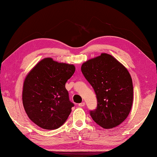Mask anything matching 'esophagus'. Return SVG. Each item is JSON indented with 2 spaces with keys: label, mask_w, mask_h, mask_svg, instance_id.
<instances>
[{
  "label": "esophagus",
  "mask_w": 157,
  "mask_h": 157,
  "mask_svg": "<svg viewBox=\"0 0 157 157\" xmlns=\"http://www.w3.org/2000/svg\"><path fill=\"white\" fill-rule=\"evenodd\" d=\"M78 105H79L80 107L85 106V102H82V103H80V104H78Z\"/></svg>",
  "instance_id": "1"
}]
</instances>
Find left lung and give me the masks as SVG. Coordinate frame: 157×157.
I'll use <instances>...</instances> for the list:
<instances>
[{"label":"left lung","instance_id":"1","mask_svg":"<svg viewBox=\"0 0 157 157\" xmlns=\"http://www.w3.org/2000/svg\"><path fill=\"white\" fill-rule=\"evenodd\" d=\"M85 78L94 88L98 106L90 114L104 129H113L125 120L133 99L132 78L122 63L110 54L102 53L81 66Z\"/></svg>","mask_w":157,"mask_h":157}]
</instances>
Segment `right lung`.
Returning <instances> with one entry per match:
<instances>
[{
  "label": "right lung",
  "instance_id": "right-lung-1",
  "mask_svg": "<svg viewBox=\"0 0 157 157\" xmlns=\"http://www.w3.org/2000/svg\"><path fill=\"white\" fill-rule=\"evenodd\" d=\"M75 66L51 57L38 62L24 81L22 101L33 123L44 129H56L68 119L74 104L69 100L66 82Z\"/></svg>",
  "mask_w": 157,
  "mask_h": 157
}]
</instances>
